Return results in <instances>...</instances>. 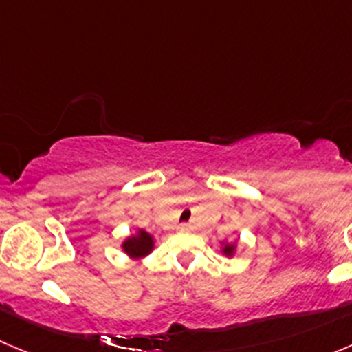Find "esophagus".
<instances>
[{
  "mask_svg": "<svg viewBox=\"0 0 352 352\" xmlns=\"http://www.w3.org/2000/svg\"><path fill=\"white\" fill-rule=\"evenodd\" d=\"M182 230H188V226H182Z\"/></svg>",
  "mask_w": 352,
  "mask_h": 352,
  "instance_id": "obj_1",
  "label": "esophagus"
}]
</instances>
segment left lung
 Listing matches in <instances>:
<instances>
[{
	"instance_id": "obj_1",
	"label": "left lung",
	"mask_w": 352,
	"mask_h": 352,
	"mask_svg": "<svg viewBox=\"0 0 352 352\" xmlns=\"http://www.w3.org/2000/svg\"><path fill=\"white\" fill-rule=\"evenodd\" d=\"M239 250V242H221V254L226 257H233Z\"/></svg>"
}]
</instances>
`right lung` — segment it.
I'll return each instance as SVG.
<instances>
[{"label":"right lung","mask_w":352,"mask_h":352,"mask_svg":"<svg viewBox=\"0 0 352 352\" xmlns=\"http://www.w3.org/2000/svg\"><path fill=\"white\" fill-rule=\"evenodd\" d=\"M120 249L131 259H143L155 249V239L152 233L145 232L142 228H136L131 235H128L120 243Z\"/></svg>","instance_id":"add662e5"}]
</instances>
